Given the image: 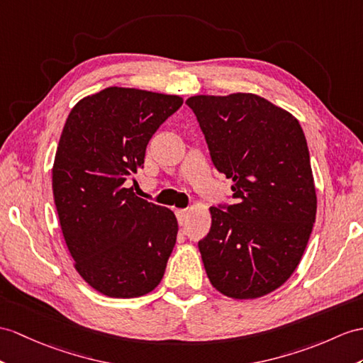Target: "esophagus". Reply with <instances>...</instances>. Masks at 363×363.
Segmentation results:
<instances>
[{
  "label": "esophagus",
  "mask_w": 363,
  "mask_h": 363,
  "mask_svg": "<svg viewBox=\"0 0 363 363\" xmlns=\"http://www.w3.org/2000/svg\"><path fill=\"white\" fill-rule=\"evenodd\" d=\"M188 214H189V211H188V209H177V211H175L177 220H179V223H180V225H183L184 222H186Z\"/></svg>",
  "instance_id": "1"
}]
</instances>
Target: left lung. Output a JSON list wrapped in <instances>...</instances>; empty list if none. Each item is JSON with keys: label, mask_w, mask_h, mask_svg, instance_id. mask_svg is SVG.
<instances>
[{"label": "left lung", "mask_w": 363, "mask_h": 363, "mask_svg": "<svg viewBox=\"0 0 363 363\" xmlns=\"http://www.w3.org/2000/svg\"><path fill=\"white\" fill-rule=\"evenodd\" d=\"M211 158L235 203L211 206L199 242L211 285L226 297L267 296L293 276L315 222L317 197L298 120L260 95H194Z\"/></svg>", "instance_id": "8db88e82"}]
</instances>
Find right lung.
Wrapping results in <instances>:
<instances>
[{
    "instance_id": "right-lung-1",
    "label": "right lung",
    "mask_w": 363,
    "mask_h": 363,
    "mask_svg": "<svg viewBox=\"0 0 363 363\" xmlns=\"http://www.w3.org/2000/svg\"><path fill=\"white\" fill-rule=\"evenodd\" d=\"M182 104L179 95L111 86L79 100L61 132L52 166L61 233L77 272L108 297L145 296L163 279L179 223L126 182Z\"/></svg>"
}]
</instances>
